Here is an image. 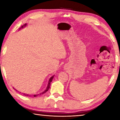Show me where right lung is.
Wrapping results in <instances>:
<instances>
[{
    "mask_svg": "<svg viewBox=\"0 0 120 120\" xmlns=\"http://www.w3.org/2000/svg\"><path fill=\"white\" fill-rule=\"evenodd\" d=\"M26 25V24H25V25H24L23 26H22V27H21V28H23L24 26H25ZM21 28H19V29H21ZM53 77H54V76H52L51 77V78H50V79H49V82H48V86H47V87H46V89L43 92H42V93H41V94H36V95H33V96L34 97H36V96H40V95H42V94H44V93H45L46 92H47V91L49 90V89L50 88V84H51V82H52V79H53ZM14 89H15V88H14ZM24 96H31V95H28V94H23ZM31 96H32V95H31Z\"/></svg>",
    "mask_w": 120,
    "mask_h": 120,
    "instance_id": "right-lung-1",
    "label": "right lung"
}]
</instances>
